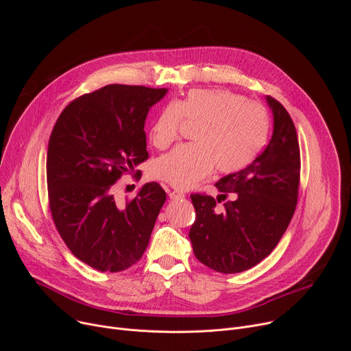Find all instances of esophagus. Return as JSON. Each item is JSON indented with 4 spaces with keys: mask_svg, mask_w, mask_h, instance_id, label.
Instances as JSON below:
<instances>
[{
    "mask_svg": "<svg viewBox=\"0 0 351 351\" xmlns=\"http://www.w3.org/2000/svg\"><path fill=\"white\" fill-rule=\"evenodd\" d=\"M168 195L171 199H179V198H183L184 194L180 193V191H176V190H168Z\"/></svg>",
    "mask_w": 351,
    "mask_h": 351,
    "instance_id": "34e87169",
    "label": "esophagus"
}]
</instances>
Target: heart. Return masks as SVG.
I'll list each match as a JSON object with an SVG mask.
<instances>
[{
  "instance_id": "1",
  "label": "heart",
  "mask_w": 351,
  "mask_h": 351,
  "mask_svg": "<svg viewBox=\"0 0 351 351\" xmlns=\"http://www.w3.org/2000/svg\"><path fill=\"white\" fill-rule=\"evenodd\" d=\"M182 118L198 123L191 134L194 143L178 145L153 164L157 179L179 189L206 178L214 165L222 173L245 168L268 134V117L261 106L229 90L195 88L160 111L149 134L157 148H167L178 138Z\"/></svg>"
}]
</instances>
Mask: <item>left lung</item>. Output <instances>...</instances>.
Here are the masks:
<instances>
[{"label":"left lung","instance_id":"obj_1","mask_svg":"<svg viewBox=\"0 0 351 351\" xmlns=\"http://www.w3.org/2000/svg\"><path fill=\"white\" fill-rule=\"evenodd\" d=\"M274 130L264 152L244 169L221 178L211 195L191 194L195 222L189 237L199 263L222 274H237L271 254L286 232L297 204L300 148L285 107L267 95ZM235 195L219 213L216 203Z\"/></svg>","mask_w":351,"mask_h":351}]
</instances>
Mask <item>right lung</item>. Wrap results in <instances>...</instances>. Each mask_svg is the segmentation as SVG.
<instances>
[{"label":"right lung","mask_w":351,"mask_h":351,"mask_svg":"<svg viewBox=\"0 0 351 351\" xmlns=\"http://www.w3.org/2000/svg\"><path fill=\"white\" fill-rule=\"evenodd\" d=\"M168 88L108 84L60 115L47 153L49 210L68 248L101 272H119L144 254L167 199L156 182L121 204L115 182L148 158L147 114Z\"/></svg>","instance_id":"1"}]
</instances>
